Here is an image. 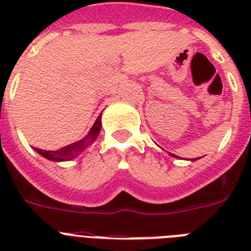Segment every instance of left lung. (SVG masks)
<instances>
[{
    "mask_svg": "<svg viewBox=\"0 0 251 251\" xmlns=\"http://www.w3.org/2000/svg\"><path fill=\"white\" fill-rule=\"evenodd\" d=\"M171 155H172V156H173V157H178V156H176V155H173V153H171ZM191 160H195V159H191Z\"/></svg>",
    "mask_w": 251,
    "mask_h": 251,
    "instance_id": "left-lung-1",
    "label": "left lung"
}]
</instances>
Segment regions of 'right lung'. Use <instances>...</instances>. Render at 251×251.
<instances>
[{
    "label": "right lung",
    "instance_id": "1",
    "mask_svg": "<svg viewBox=\"0 0 251 251\" xmlns=\"http://www.w3.org/2000/svg\"><path fill=\"white\" fill-rule=\"evenodd\" d=\"M100 129H101V114L96 118L94 126L91 127L90 133L87 134L86 137L80 141H76L72 145H68L62 147V149H58L56 151H47V150H41L35 147L37 152L40 153L41 156L47 157L49 160L53 161H64V160H70V159H74V157L78 155V152L83 151L87 146L91 145L92 142L98 138L99 133H100Z\"/></svg>",
    "mask_w": 251,
    "mask_h": 251
}]
</instances>
